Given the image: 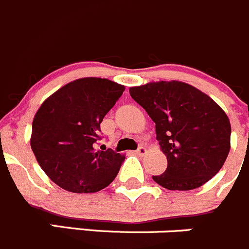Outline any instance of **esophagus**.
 <instances>
[{"label": "esophagus", "instance_id": "1", "mask_svg": "<svg viewBox=\"0 0 249 249\" xmlns=\"http://www.w3.org/2000/svg\"><path fill=\"white\" fill-rule=\"evenodd\" d=\"M137 154L139 155V156H142V155L146 154V149H145L144 146H139L137 150Z\"/></svg>", "mask_w": 249, "mask_h": 249}]
</instances>
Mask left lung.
Listing matches in <instances>:
<instances>
[{
  "instance_id": "left-lung-1",
  "label": "left lung",
  "mask_w": 249,
  "mask_h": 249,
  "mask_svg": "<svg viewBox=\"0 0 249 249\" xmlns=\"http://www.w3.org/2000/svg\"><path fill=\"white\" fill-rule=\"evenodd\" d=\"M129 94L156 124V139L167 157L163 174L154 176L168 190H193L223 167L230 151L228 115L189 83L159 81L130 87Z\"/></svg>"
}]
</instances>
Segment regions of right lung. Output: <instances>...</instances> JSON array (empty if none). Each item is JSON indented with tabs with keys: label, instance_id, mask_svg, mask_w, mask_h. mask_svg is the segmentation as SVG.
Here are the masks:
<instances>
[{
	"label": "right lung",
	"instance_id": "1",
	"mask_svg": "<svg viewBox=\"0 0 249 249\" xmlns=\"http://www.w3.org/2000/svg\"><path fill=\"white\" fill-rule=\"evenodd\" d=\"M124 90L107 78H78L49 95L36 111L31 149L44 173L64 190L97 193L119 173L124 155L95 149V142L103 119Z\"/></svg>",
	"mask_w": 249,
	"mask_h": 249
}]
</instances>
